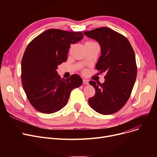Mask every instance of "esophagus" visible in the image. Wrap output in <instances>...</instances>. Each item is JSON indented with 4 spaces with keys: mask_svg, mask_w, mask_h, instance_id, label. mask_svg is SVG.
Here are the masks:
<instances>
[{
    "mask_svg": "<svg viewBox=\"0 0 157 157\" xmlns=\"http://www.w3.org/2000/svg\"><path fill=\"white\" fill-rule=\"evenodd\" d=\"M83 84H85V85H88V84H89L88 81L86 80V79H83Z\"/></svg>",
    "mask_w": 157,
    "mask_h": 157,
    "instance_id": "obj_1",
    "label": "esophagus"
}]
</instances>
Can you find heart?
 <instances>
[{"label":"heart","instance_id":"heart-1","mask_svg":"<svg viewBox=\"0 0 157 157\" xmlns=\"http://www.w3.org/2000/svg\"><path fill=\"white\" fill-rule=\"evenodd\" d=\"M96 43L94 42V41H91V40H87L86 42L85 43V45H87V44H95Z\"/></svg>","mask_w":157,"mask_h":157}]
</instances>
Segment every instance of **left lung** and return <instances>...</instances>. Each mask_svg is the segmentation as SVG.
<instances>
[{
    "label": "left lung",
    "mask_w": 157,
    "mask_h": 157,
    "mask_svg": "<svg viewBox=\"0 0 157 157\" xmlns=\"http://www.w3.org/2000/svg\"><path fill=\"white\" fill-rule=\"evenodd\" d=\"M84 34L95 39L101 48V56L95 69L104 72L105 81H90L95 95L88 99L91 108L102 114H111L121 109L128 101L137 77L134 49L124 36L108 27L86 31Z\"/></svg>",
    "instance_id": "left-lung-1"
}]
</instances>
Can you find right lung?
<instances>
[{
	"label": "right lung",
	"instance_id": "add662e5",
	"mask_svg": "<svg viewBox=\"0 0 157 157\" xmlns=\"http://www.w3.org/2000/svg\"><path fill=\"white\" fill-rule=\"evenodd\" d=\"M83 37L81 31L50 29L28 44L21 60V83L29 101L38 111L51 114L60 110L72 90L82 85L78 74L62 79L56 69L67 60L71 44Z\"/></svg>",
	"mask_w": 157,
	"mask_h": 157
}]
</instances>
